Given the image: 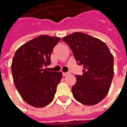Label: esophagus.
Masks as SVG:
<instances>
[{
    "mask_svg": "<svg viewBox=\"0 0 127 127\" xmlns=\"http://www.w3.org/2000/svg\"><path fill=\"white\" fill-rule=\"evenodd\" d=\"M62 74H63V76H68L69 73H63Z\"/></svg>",
    "mask_w": 127,
    "mask_h": 127,
    "instance_id": "34e87169",
    "label": "esophagus"
}]
</instances>
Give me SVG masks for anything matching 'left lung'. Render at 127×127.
<instances>
[{"label":"left lung","mask_w":127,"mask_h":127,"mask_svg":"<svg viewBox=\"0 0 127 127\" xmlns=\"http://www.w3.org/2000/svg\"><path fill=\"white\" fill-rule=\"evenodd\" d=\"M70 46L83 75H76L71 88L73 97L83 105H94L107 95L114 76V58L107 46L99 39L74 32L62 39Z\"/></svg>","instance_id":"1"}]
</instances>
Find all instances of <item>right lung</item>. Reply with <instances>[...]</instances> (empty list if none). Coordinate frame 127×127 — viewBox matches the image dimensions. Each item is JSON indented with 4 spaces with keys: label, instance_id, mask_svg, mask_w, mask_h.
<instances>
[{
    "label": "right lung",
    "instance_id": "right-lung-1",
    "mask_svg": "<svg viewBox=\"0 0 127 127\" xmlns=\"http://www.w3.org/2000/svg\"><path fill=\"white\" fill-rule=\"evenodd\" d=\"M60 40L59 37L40 35L15 53L11 65L14 83L22 99L33 107L46 106L54 97L62 73L44 68L50 64L51 51Z\"/></svg>",
    "mask_w": 127,
    "mask_h": 127
}]
</instances>
